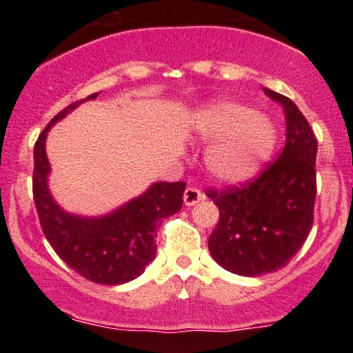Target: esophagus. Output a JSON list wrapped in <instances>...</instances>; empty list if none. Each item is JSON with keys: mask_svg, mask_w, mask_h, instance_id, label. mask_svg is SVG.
Wrapping results in <instances>:
<instances>
[{"mask_svg": "<svg viewBox=\"0 0 353 353\" xmlns=\"http://www.w3.org/2000/svg\"><path fill=\"white\" fill-rule=\"evenodd\" d=\"M203 198V192L199 191V189H196V187H187L185 192H183V203H185L187 207H192V205H196Z\"/></svg>", "mask_w": 353, "mask_h": 353, "instance_id": "obj_1", "label": "esophagus"}]
</instances>
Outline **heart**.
Here are the masks:
<instances>
[{"label":"heart","mask_w":353,"mask_h":353,"mask_svg":"<svg viewBox=\"0 0 353 353\" xmlns=\"http://www.w3.org/2000/svg\"><path fill=\"white\" fill-rule=\"evenodd\" d=\"M196 132L215 143L208 152V168L219 179L239 182L256 173L274 148V127L261 114L240 104H214L199 111Z\"/></svg>","instance_id":"obj_1"}]
</instances>
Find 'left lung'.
Returning a JSON list of instances; mask_svg holds the SVG:
<instances>
[{
    "mask_svg": "<svg viewBox=\"0 0 353 353\" xmlns=\"http://www.w3.org/2000/svg\"><path fill=\"white\" fill-rule=\"evenodd\" d=\"M285 113L286 141L279 157L245 182L207 187L219 208L208 249L221 267L239 276H261L290 263L314 219L318 141L288 97L263 88Z\"/></svg>",
    "mask_w": 353,
    "mask_h": 353,
    "instance_id": "left-lung-1",
    "label": "left lung"
}]
</instances>
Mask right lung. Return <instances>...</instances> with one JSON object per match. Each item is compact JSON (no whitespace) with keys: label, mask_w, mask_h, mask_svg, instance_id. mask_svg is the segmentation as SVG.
Wrapping results in <instances>:
<instances>
[{"label":"right lung","mask_w":353,"mask_h":353,"mask_svg":"<svg viewBox=\"0 0 353 353\" xmlns=\"http://www.w3.org/2000/svg\"><path fill=\"white\" fill-rule=\"evenodd\" d=\"M95 97L92 93L83 101ZM83 101L67 105L40 132L33 148V199L43 235L70 269L99 285H121L136 279L155 258V230L182 208L185 182L154 183L145 194L99 219L65 214L48 189L46 136Z\"/></svg>","instance_id":"obj_1"}]
</instances>
